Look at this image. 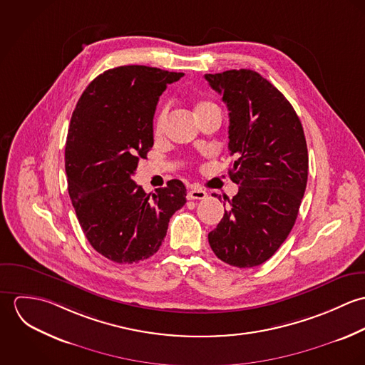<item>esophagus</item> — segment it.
<instances>
[{"label": "esophagus", "mask_w": 365, "mask_h": 365, "mask_svg": "<svg viewBox=\"0 0 365 365\" xmlns=\"http://www.w3.org/2000/svg\"><path fill=\"white\" fill-rule=\"evenodd\" d=\"M188 200H204L207 198V192L204 190H200V188H195L192 187L190 191H188Z\"/></svg>", "instance_id": "34e87169"}]
</instances>
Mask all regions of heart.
I'll return each instance as SVG.
<instances>
[{"label":"heart","mask_w":365,"mask_h":365,"mask_svg":"<svg viewBox=\"0 0 365 365\" xmlns=\"http://www.w3.org/2000/svg\"><path fill=\"white\" fill-rule=\"evenodd\" d=\"M216 105L212 104L210 101H200L195 105V113H200L209 108H215ZM168 116V104H163L158 106L157 109L156 116H155V122H153V132L155 135H160L163 132V128L165 125Z\"/></svg>","instance_id":"b5f03b06"}]
</instances>
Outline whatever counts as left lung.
Returning <instances> with one entry per match:
<instances>
[{"label": "left lung", "mask_w": 365, "mask_h": 365, "mask_svg": "<svg viewBox=\"0 0 365 365\" xmlns=\"http://www.w3.org/2000/svg\"><path fill=\"white\" fill-rule=\"evenodd\" d=\"M205 78L229 109V150L236 156L229 175L240 185L209 245L226 264L256 267L295 225L308 181L304 128L289 101L257 71L227 70Z\"/></svg>", "instance_id": "8db88e82"}]
</instances>
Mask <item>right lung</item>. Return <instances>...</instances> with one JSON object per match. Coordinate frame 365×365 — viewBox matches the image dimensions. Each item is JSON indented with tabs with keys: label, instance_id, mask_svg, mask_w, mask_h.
<instances>
[{
	"label": "right lung",
	"instance_id": "right-lung-1",
	"mask_svg": "<svg viewBox=\"0 0 365 365\" xmlns=\"http://www.w3.org/2000/svg\"><path fill=\"white\" fill-rule=\"evenodd\" d=\"M184 73L120 66L94 78L73 112L66 142L68 195L90 245L133 264L160 249L170 217L187 202L180 180L146 194L132 175L153 148V116L167 84Z\"/></svg>",
	"mask_w": 365,
	"mask_h": 365
}]
</instances>
